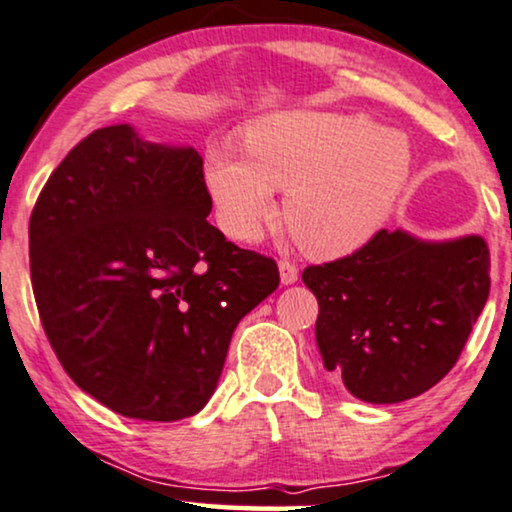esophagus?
I'll return each instance as SVG.
<instances>
[{
    "label": "esophagus",
    "mask_w": 512,
    "mask_h": 512,
    "mask_svg": "<svg viewBox=\"0 0 512 512\" xmlns=\"http://www.w3.org/2000/svg\"><path fill=\"white\" fill-rule=\"evenodd\" d=\"M278 274H281L283 286H293L297 278H300V271H297L295 264L288 262V260L278 262Z\"/></svg>",
    "instance_id": "1"
}]
</instances>
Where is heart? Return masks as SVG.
<instances>
[{"instance_id": "b5f03b06", "label": "heart", "mask_w": 512, "mask_h": 512, "mask_svg": "<svg viewBox=\"0 0 512 512\" xmlns=\"http://www.w3.org/2000/svg\"><path fill=\"white\" fill-rule=\"evenodd\" d=\"M413 148L404 132L361 113L283 111L255 120L243 144L215 139L205 186L222 229L252 241L286 189L283 217L304 250L342 257L364 248L409 184Z\"/></svg>"}]
</instances>
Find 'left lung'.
<instances>
[{"mask_svg": "<svg viewBox=\"0 0 512 512\" xmlns=\"http://www.w3.org/2000/svg\"><path fill=\"white\" fill-rule=\"evenodd\" d=\"M302 281L319 300L323 368L361 401L397 404L461 357L489 297V245L477 234L428 241L383 229L354 255L307 267Z\"/></svg>", "mask_w": 512, "mask_h": 512, "instance_id": "left-lung-1", "label": "left lung"}]
</instances>
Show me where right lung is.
<instances>
[{
	"label": "right lung",
	"mask_w": 512,
	"mask_h": 512,
	"mask_svg": "<svg viewBox=\"0 0 512 512\" xmlns=\"http://www.w3.org/2000/svg\"><path fill=\"white\" fill-rule=\"evenodd\" d=\"M193 146L127 122L96 129L51 172L30 217L42 326L73 383L125 418L208 404L238 321L278 288L269 257L226 241Z\"/></svg>",
	"instance_id": "right-lung-1"
}]
</instances>
